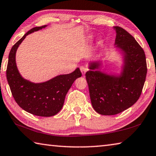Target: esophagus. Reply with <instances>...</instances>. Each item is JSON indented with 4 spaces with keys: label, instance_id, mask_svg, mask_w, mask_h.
I'll list each match as a JSON object with an SVG mask.
<instances>
[{
    "label": "esophagus",
    "instance_id": "34e87169",
    "mask_svg": "<svg viewBox=\"0 0 156 156\" xmlns=\"http://www.w3.org/2000/svg\"><path fill=\"white\" fill-rule=\"evenodd\" d=\"M80 71H81L82 74H83V75L85 74L86 72H87V67H85V66H80Z\"/></svg>",
    "mask_w": 156,
    "mask_h": 156
}]
</instances>
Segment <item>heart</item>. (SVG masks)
Here are the masks:
<instances>
[{
	"instance_id": "b5f03b06",
	"label": "heart",
	"mask_w": 156,
	"mask_h": 156,
	"mask_svg": "<svg viewBox=\"0 0 156 156\" xmlns=\"http://www.w3.org/2000/svg\"><path fill=\"white\" fill-rule=\"evenodd\" d=\"M89 38L91 39V36H89Z\"/></svg>"
}]
</instances>
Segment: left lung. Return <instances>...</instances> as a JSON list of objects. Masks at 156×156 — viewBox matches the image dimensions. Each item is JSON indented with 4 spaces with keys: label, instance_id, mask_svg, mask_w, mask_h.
<instances>
[{
    "label": "left lung",
    "instance_id": "obj_1",
    "mask_svg": "<svg viewBox=\"0 0 156 156\" xmlns=\"http://www.w3.org/2000/svg\"><path fill=\"white\" fill-rule=\"evenodd\" d=\"M115 31V47L122 58L119 72L101 70L107 52L89 63L85 76L92 107L99 114L115 115L131 107L139 99L147 76L144 50L124 29Z\"/></svg>",
    "mask_w": 156,
    "mask_h": 156
}]
</instances>
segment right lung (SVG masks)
<instances>
[{
    "mask_svg": "<svg viewBox=\"0 0 156 156\" xmlns=\"http://www.w3.org/2000/svg\"><path fill=\"white\" fill-rule=\"evenodd\" d=\"M47 26L31 29L12 47L6 72L7 82L16 103L27 112L42 117L55 115L61 110L69 89L82 76L78 67L72 73L58 75L43 83H32L21 76L16 61L18 47L29 34Z\"/></svg>",
    "mask_w": 156,
    "mask_h": 156,
    "instance_id": "obj_1",
    "label": "right lung"
}]
</instances>
